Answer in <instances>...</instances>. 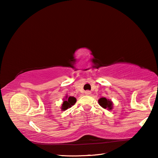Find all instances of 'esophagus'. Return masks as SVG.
<instances>
[{"label": "esophagus", "mask_w": 158, "mask_h": 158, "mask_svg": "<svg viewBox=\"0 0 158 158\" xmlns=\"http://www.w3.org/2000/svg\"><path fill=\"white\" fill-rule=\"evenodd\" d=\"M90 93H91V92L89 91V90H86V91H85V94L86 95H90Z\"/></svg>", "instance_id": "1"}]
</instances>
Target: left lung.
I'll return each mask as SVG.
<instances>
[{"mask_svg": "<svg viewBox=\"0 0 158 158\" xmlns=\"http://www.w3.org/2000/svg\"><path fill=\"white\" fill-rule=\"evenodd\" d=\"M98 103L102 107L106 109L107 110H112V109H113V102H112V101L105 98H101L99 99Z\"/></svg>", "mask_w": 158, "mask_h": 158, "instance_id": "1", "label": "left lung"}]
</instances>
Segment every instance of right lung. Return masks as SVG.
I'll list each match as a JSON object with an SVG mask.
<instances>
[{
	"label": "right lung",
	"mask_w": 158,
	"mask_h": 158,
	"mask_svg": "<svg viewBox=\"0 0 158 158\" xmlns=\"http://www.w3.org/2000/svg\"><path fill=\"white\" fill-rule=\"evenodd\" d=\"M76 102L77 99L73 97V96H69L68 97V95H66L65 98L63 99V102L60 109H62V111H65L66 109L70 108L72 106H73L76 103Z\"/></svg>",
	"instance_id": "right-lung-1"
}]
</instances>
